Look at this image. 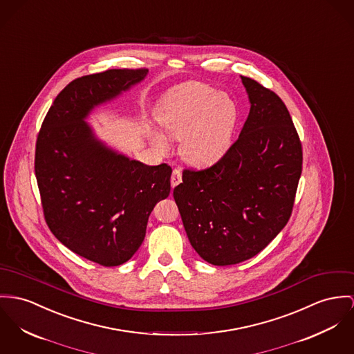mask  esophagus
<instances>
[{
	"instance_id": "34e87169",
	"label": "esophagus",
	"mask_w": 354,
	"mask_h": 354,
	"mask_svg": "<svg viewBox=\"0 0 354 354\" xmlns=\"http://www.w3.org/2000/svg\"><path fill=\"white\" fill-rule=\"evenodd\" d=\"M182 182V171L180 169H174L171 175V186L176 187Z\"/></svg>"
}]
</instances>
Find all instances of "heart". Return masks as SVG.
<instances>
[{"instance_id": "b5f03b06", "label": "heart", "mask_w": 354, "mask_h": 354, "mask_svg": "<svg viewBox=\"0 0 354 354\" xmlns=\"http://www.w3.org/2000/svg\"><path fill=\"white\" fill-rule=\"evenodd\" d=\"M158 121L165 135L180 140L182 158L194 167L217 164L230 149L239 122V108L226 93L213 86L194 82L165 95ZM155 149L167 153L171 142L162 132L149 131Z\"/></svg>"}]
</instances>
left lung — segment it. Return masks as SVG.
I'll return each mask as SVG.
<instances>
[{
    "label": "left lung",
    "instance_id": "1",
    "mask_svg": "<svg viewBox=\"0 0 354 354\" xmlns=\"http://www.w3.org/2000/svg\"><path fill=\"white\" fill-rule=\"evenodd\" d=\"M250 104L239 140L213 167L186 169L174 189L195 252L232 266L261 252L287 225L301 174V144L283 101L241 77Z\"/></svg>",
    "mask_w": 354,
    "mask_h": 354
}]
</instances>
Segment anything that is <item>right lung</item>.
<instances>
[{"mask_svg": "<svg viewBox=\"0 0 354 354\" xmlns=\"http://www.w3.org/2000/svg\"><path fill=\"white\" fill-rule=\"evenodd\" d=\"M147 75L108 70L71 82L55 98L36 142L35 174L48 227L70 250L104 267L136 253L151 212L169 195L172 169L118 152L86 120Z\"/></svg>", "mask_w": 354, "mask_h": 354, "instance_id": "1", "label": "right lung"}]
</instances>
